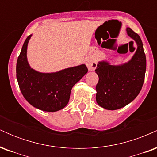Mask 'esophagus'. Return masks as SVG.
Instances as JSON below:
<instances>
[{"mask_svg": "<svg viewBox=\"0 0 157 157\" xmlns=\"http://www.w3.org/2000/svg\"><path fill=\"white\" fill-rule=\"evenodd\" d=\"M86 66L89 71H94L97 68V62L94 58H89L86 61Z\"/></svg>", "mask_w": 157, "mask_h": 157, "instance_id": "34e87169", "label": "esophagus"}]
</instances>
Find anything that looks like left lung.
Wrapping results in <instances>:
<instances>
[{
  "label": "left lung",
  "instance_id": "1",
  "mask_svg": "<svg viewBox=\"0 0 157 157\" xmlns=\"http://www.w3.org/2000/svg\"><path fill=\"white\" fill-rule=\"evenodd\" d=\"M126 32L137 46L131 60L120 65L102 60L95 69L99 77L96 101L107 110L120 109L132 102L141 91L145 80L146 57L142 40L129 27Z\"/></svg>",
  "mask_w": 157,
  "mask_h": 157
}]
</instances>
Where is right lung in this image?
<instances>
[{
    "instance_id": "right-lung-1",
    "label": "right lung",
    "mask_w": 157,
    "mask_h": 157,
    "mask_svg": "<svg viewBox=\"0 0 157 157\" xmlns=\"http://www.w3.org/2000/svg\"><path fill=\"white\" fill-rule=\"evenodd\" d=\"M32 35L23 45L16 66L20 89L27 102L41 111L55 112L66 107L71 89L88 72L85 64L52 73L31 68L27 60V46Z\"/></svg>"
}]
</instances>
